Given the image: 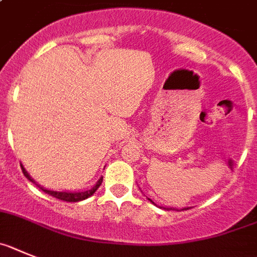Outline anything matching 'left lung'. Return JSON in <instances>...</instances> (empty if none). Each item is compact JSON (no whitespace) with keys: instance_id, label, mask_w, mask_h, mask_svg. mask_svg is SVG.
Here are the masks:
<instances>
[{"instance_id":"8db88e82","label":"left lung","mask_w":257,"mask_h":257,"mask_svg":"<svg viewBox=\"0 0 257 257\" xmlns=\"http://www.w3.org/2000/svg\"><path fill=\"white\" fill-rule=\"evenodd\" d=\"M149 200H150V202L153 203V204H155V203H154L151 199H149ZM155 206H156V204H155ZM160 208H164V209H167V211H169V209H175V208H167V207H160ZM182 209H187V208H182Z\"/></svg>"}]
</instances>
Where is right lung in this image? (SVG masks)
I'll return each instance as SVG.
<instances>
[{
	"label": "right lung",
	"instance_id": "add662e5",
	"mask_svg": "<svg viewBox=\"0 0 257 257\" xmlns=\"http://www.w3.org/2000/svg\"><path fill=\"white\" fill-rule=\"evenodd\" d=\"M21 167H22V171H23L24 176H26V177L28 178V180H30L31 182L36 184V182L33 181L32 178H31V176L28 175V173H27L26 169L23 168V166H21ZM102 181H103V177L99 178L97 184H95L94 186L91 187L90 190L79 191V193H68V191H53V190H48V189H44V187H40L37 184H36V185H37V186H39L42 191H45L46 194H49V195H51V196H54V198H57V199L64 200V202H80V200H84V199H86V198H89V196L93 195V194H94L95 191H97L98 187L101 186Z\"/></svg>",
	"mask_w": 257,
	"mask_h": 257
}]
</instances>
